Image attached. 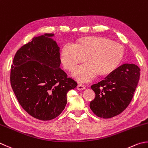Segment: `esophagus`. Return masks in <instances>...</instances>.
Here are the masks:
<instances>
[{"label": "esophagus", "instance_id": "34e87169", "mask_svg": "<svg viewBox=\"0 0 148 148\" xmlns=\"http://www.w3.org/2000/svg\"><path fill=\"white\" fill-rule=\"evenodd\" d=\"M77 90H83L85 88V86L84 85H82V84H79L77 86Z\"/></svg>", "mask_w": 148, "mask_h": 148}]
</instances>
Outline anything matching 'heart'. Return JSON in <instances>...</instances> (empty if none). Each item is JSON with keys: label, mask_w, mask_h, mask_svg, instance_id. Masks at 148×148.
Listing matches in <instances>:
<instances>
[{"label": "heart", "mask_w": 148, "mask_h": 148, "mask_svg": "<svg viewBox=\"0 0 148 148\" xmlns=\"http://www.w3.org/2000/svg\"><path fill=\"white\" fill-rule=\"evenodd\" d=\"M124 49L118 43L105 37H90L77 44L66 43L62 52L61 60L64 67L70 71L79 63L86 62L78 67L73 76L81 82H90L98 74H108L120 65Z\"/></svg>", "instance_id": "1"}]
</instances>
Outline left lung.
Masks as SVG:
<instances>
[{
    "label": "left lung",
    "mask_w": 148,
    "mask_h": 148,
    "mask_svg": "<svg viewBox=\"0 0 148 148\" xmlns=\"http://www.w3.org/2000/svg\"><path fill=\"white\" fill-rule=\"evenodd\" d=\"M137 65L124 63L110 72L105 79L91 86L95 97L90 108L97 117L109 119L120 114L131 102L139 81Z\"/></svg>",
    "instance_id": "1"
}]
</instances>
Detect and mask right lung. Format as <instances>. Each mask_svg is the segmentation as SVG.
Returning <instances> with one entry per match:
<instances>
[{"instance_id": "add662e5", "label": "right lung", "mask_w": 148, "mask_h": 148, "mask_svg": "<svg viewBox=\"0 0 148 148\" xmlns=\"http://www.w3.org/2000/svg\"><path fill=\"white\" fill-rule=\"evenodd\" d=\"M53 36L34 37L22 46L11 69V85L20 105L41 121L58 116L66 105L67 92L77 85L60 68V47Z\"/></svg>"}]
</instances>
